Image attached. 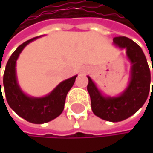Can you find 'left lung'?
<instances>
[{
    "mask_svg": "<svg viewBox=\"0 0 153 153\" xmlns=\"http://www.w3.org/2000/svg\"><path fill=\"white\" fill-rule=\"evenodd\" d=\"M113 42L119 48L126 49L131 63L128 86L119 96H104L88 76L87 91L95 116L106 121L119 122L134 115L146 102L151 86V71L143 51L137 43L126 36L114 37Z\"/></svg>",
    "mask_w": 153,
    "mask_h": 153,
    "instance_id": "left-lung-1",
    "label": "left lung"
}]
</instances>
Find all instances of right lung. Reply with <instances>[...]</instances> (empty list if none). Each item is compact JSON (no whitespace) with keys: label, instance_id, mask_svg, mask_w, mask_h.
<instances>
[{"label":"right lung","instance_id":"1","mask_svg":"<svg viewBox=\"0 0 153 153\" xmlns=\"http://www.w3.org/2000/svg\"><path fill=\"white\" fill-rule=\"evenodd\" d=\"M37 37L25 41L12 54L5 67L3 86L7 103L17 115L31 123L43 124L58 117L62 113L67 94L74 84L77 75L61 82L50 94L44 97L38 98L26 95L17 82L15 71L16 60L24 48Z\"/></svg>","mask_w":153,"mask_h":153}]
</instances>
